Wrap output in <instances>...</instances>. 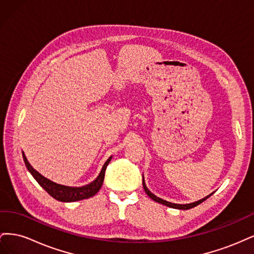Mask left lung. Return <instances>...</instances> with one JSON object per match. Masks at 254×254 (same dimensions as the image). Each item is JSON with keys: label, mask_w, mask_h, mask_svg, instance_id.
<instances>
[{"label": "left lung", "mask_w": 254, "mask_h": 254, "mask_svg": "<svg viewBox=\"0 0 254 254\" xmlns=\"http://www.w3.org/2000/svg\"><path fill=\"white\" fill-rule=\"evenodd\" d=\"M143 188H144V190L146 191V194H147V195L152 199V200H155L156 202H159V203H161V204H164V205H166V206L173 207V209H178V210H189V209H191V207H194V206H196V205H198V204H200L201 202H203V201L205 200V199H207V198H209V197L213 194V193H212V194H210L209 196H206V197L200 199V200L195 201V202L188 203V204H178V203H173V202H170V201L163 200V199H161V198L157 197L155 194H152L151 191L147 189V187H146L145 181H144V177H143Z\"/></svg>", "instance_id": "8db88e82"}]
</instances>
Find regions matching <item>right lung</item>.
Returning a JSON list of instances; mask_svg holds the SVG:
<instances>
[{
	"label": "right lung",
	"mask_w": 254,
	"mask_h": 254,
	"mask_svg": "<svg viewBox=\"0 0 254 254\" xmlns=\"http://www.w3.org/2000/svg\"><path fill=\"white\" fill-rule=\"evenodd\" d=\"M22 155H23V160H24L27 170L29 171L30 174L33 175L36 181L40 184V187H42L53 198H55L56 200L63 201V202H74V201L82 200V199H88L90 197H93L97 191L101 190L103 186L107 165L109 164V162L112 159V157H110L106 161L101 173H99L97 178L94 181H92L91 183L87 184V186H83L80 188H73V187L61 186V184L55 183L51 181L50 179L45 178V177H43L40 173H38L35 168L29 164L24 155V152H22Z\"/></svg>",
	"instance_id": "1"
}]
</instances>
